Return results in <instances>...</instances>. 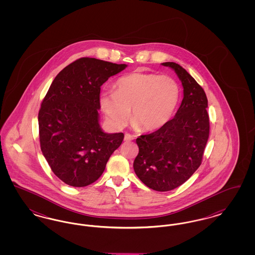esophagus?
I'll return each mask as SVG.
<instances>
[{
	"label": "esophagus",
	"instance_id": "obj_1",
	"mask_svg": "<svg viewBox=\"0 0 255 255\" xmlns=\"http://www.w3.org/2000/svg\"><path fill=\"white\" fill-rule=\"evenodd\" d=\"M133 138H134V136L132 135V134H130V133H125V135H124V140L125 141H130V140H133Z\"/></svg>",
	"mask_w": 255,
	"mask_h": 255
}]
</instances>
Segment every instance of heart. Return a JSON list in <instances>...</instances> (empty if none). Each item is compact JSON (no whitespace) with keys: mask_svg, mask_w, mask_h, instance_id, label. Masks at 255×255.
<instances>
[{"mask_svg":"<svg viewBox=\"0 0 255 255\" xmlns=\"http://www.w3.org/2000/svg\"><path fill=\"white\" fill-rule=\"evenodd\" d=\"M180 97L181 88L174 78L134 72L120 78L114 93L103 94L100 104L113 126L125 125L132 109L133 125L140 131L153 132L169 122Z\"/></svg>","mask_w":255,"mask_h":255,"instance_id":"1","label":"heart"}]
</instances>
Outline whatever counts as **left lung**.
I'll return each instance as SVG.
<instances>
[{
    "mask_svg": "<svg viewBox=\"0 0 255 255\" xmlns=\"http://www.w3.org/2000/svg\"><path fill=\"white\" fill-rule=\"evenodd\" d=\"M182 82L183 98L175 117L154 133L135 139L133 170L156 191H169L186 182L202 163L209 135L207 98L203 88L182 66L165 62Z\"/></svg>",
    "mask_w": 255,
    "mask_h": 255,
    "instance_id": "obj_1",
    "label": "left lung"
}]
</instances>
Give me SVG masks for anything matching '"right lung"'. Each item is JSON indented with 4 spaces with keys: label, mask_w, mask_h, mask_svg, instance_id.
Instances as JSON below:
<instances>
[{
    "label": "right lung",
    "mask_w": 255,
    "mask_h": 255,
    "mask_svg": "<svg viewBox=\"0 0 255 255\" xmlns=\"http://www.w3.org/2000/svg\"><path fill=\"white\" fill-rule=\"evenodd\" d=\"M83 57L56 75L38 114L40 145L52 172L62 182L83 187L104 172L123 133H105L99 124L100 87L126 69Z\"/></svg>",
    "instance_id": "add662e5"
}]
</instances>
